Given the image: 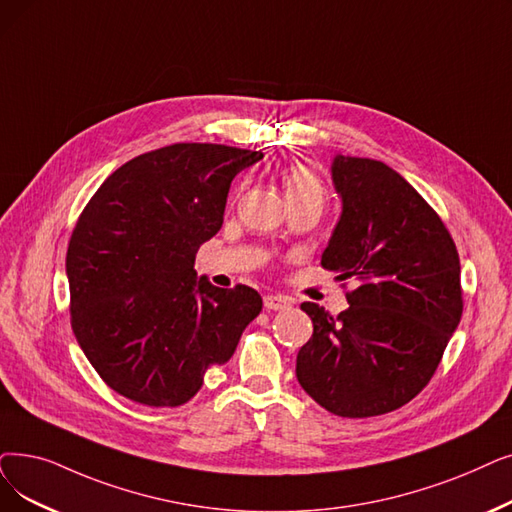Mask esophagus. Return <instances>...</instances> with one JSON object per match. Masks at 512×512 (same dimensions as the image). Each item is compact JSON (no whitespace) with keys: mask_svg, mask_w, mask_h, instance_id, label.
Returning <instances> with one entry per match:
<instances>
[{"mask_svg":"<svg viewBox=\"0 0 512 512\" xmlns=\"http://www.w3.org/2000/svg\"><path fill=\"white\" fill-rule=\"evenodd\" d=\"M263 305H265V309L280 311V309L291 307V299L284 297V295H265L263 297Z\"/></svg>","mask_w":512,"mask_h":512,"instance_id":"esophagus-1","label":"esophagus"}]
</instances>
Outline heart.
I'll return each instance as SVG.
<instances>
[{
    "label": "heart",
    "mask_w": 512,
    "mask_h": 512,
    "mask_svg": "<svg viewBox=\"0 0 512 512\" xmlns=\"http://www.w3.org/2000/svg\"><path fill=\"white\" fill-rule=\"evenodd\" d=\"M284 186L288 201H316L324 203V186L320 182V177L301 165H295L286 171L284 175Z\"/></svg>",
    "instance_id": "1"
}]
</instances>
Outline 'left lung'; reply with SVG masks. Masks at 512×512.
Instances as JSON below:
<instances>
[{"mask_svg": "<svg viewBox=\"0 0 512 512\" xmlns=\"http://www.w3.org/2000/svg\"><path fill=\"white\" fill-rule=\"evenodd\" d=\"M330 175L341 217L322 268L355 288L337 318L301 303L314 335L299 349L297 381L332 414L379 416L437 370L462 316L460 259L439 215L389 165L335 154Z\"/></svg>", "mask_w": 512, "mask_h": 512, "instance_id": "8db88e82", "label": "left lung"}]
</instances>
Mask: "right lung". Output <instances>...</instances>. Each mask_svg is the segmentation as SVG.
I'll return each instance as SVG.
<instances>
[{
  "label": "right lung",
  "instance_id": "right-lung-1",
  "mask_svg": "<svg viewBox=\"0 0 512 512\" xmlns=\"http://www.w3.org/2000/svg\"><path fill=\"white\" fill-rule=\"evenodd\" d=\"M261 159L171 144L121 165L83 209L66 253L71 324L102 381L131 402L186 404L259 316L257 291L213 286L194 259L224 224L234 177Z\"/></svg>",
  "mask_w": 512,
  "mask_h": 512
}]
</instances>
